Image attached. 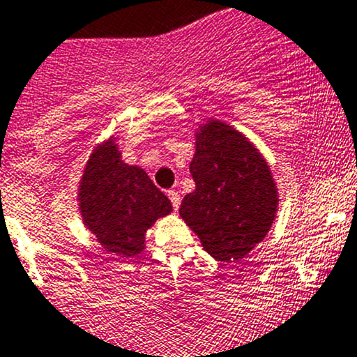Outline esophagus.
Returning a JSON list of instances; mask_svg holds the SVG:
<instances>
[{
	"label": "esophagus",
	"instance_id": "1",
	"mask_svg": "<svg viewBox=\"0 0 357 357\" xmlns=\"http://www.w3.org/2000/svg\"><path fill=\"white\" fill-rule=\"evenodd\" d=\"M167 197H169V200H171V204H172V207H174V211H178L179 205H181V197H179V193L174 192V190H169Z\"/></svg>",
	"mask_w": 357,
	"mask_h": 357
}]
</instances>
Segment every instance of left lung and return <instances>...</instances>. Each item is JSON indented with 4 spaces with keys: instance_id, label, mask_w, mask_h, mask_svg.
I'll return each instance as SVG.
<instances>
[{
    "instance_id": "8db88e82",
    "label": "left lung",
    "mask_w": 357,
    "mask_h": 357,
    "mask_svg": "<svg viewBox=\"0 0 357 357\" xmlns=\"http://www.w3.org/2000/svg\"><path fill=\"white\" fill-rule=\"evenodd\" d=\"M190 172L195 190L183 199L179 215L212 257L243 259L266 238L278 212L264 155L238 129L208 119L195 131Z\"/></svg>"
}]
</instances>
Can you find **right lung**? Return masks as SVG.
Segmentation results:
<instances>
[{
  "instance_id": "add662e5",
  "label": "right lung",
  "mask_w": 357,
  "mask_h": 357,
  "mask_svg": "<svg viewBox=\"0 0 357 357\" xmlns=\"http://www.w3.org/2000/svg\"><path fill=\"white\" fill-rule=\"evenodd\" d=\"M121 157L114 136L93 149L79 179V212L109 254L136 257L145 250L146 231L172 205L142 167Z\"/></svg>"
}]
</instances>
